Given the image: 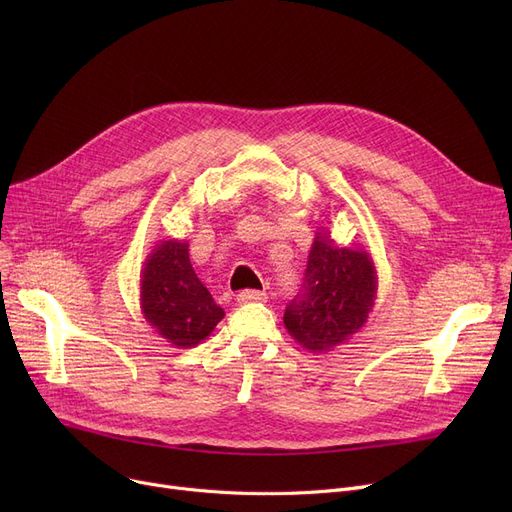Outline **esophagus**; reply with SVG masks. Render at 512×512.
I'll return each mask as SVG.
<instances>
[{
    "label": "esophagus",
    "instance_id": "esophagus-1",
    "mask_svg": "<svg viewBox=\"0 0 512 512\" xmlns=\"http://www.w3.org/2000/svg\"><path fill=\"white\" fill-rule=\"evenodd\" d=\"M236 301L238 303H265L267 294L261 290H242V292H238Z\"/></svg>",
    "mask_w": 512,
    "mask_h": 512
}]
</instances>
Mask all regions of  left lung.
I'll use <instances>...</instances> for the list:
<instances>
[{"label": "left lung", "mask_w": 512, "mask_h": 512, "mask_svg": "<svg viewBox=\"0 0 512 512\" xmlns=\"http://www.w3.org/2000/svg\"><path fill=\"white\" fill-rule=\"evenodd\" d=\"M378 272L365 249L338 247L328 228L315 232L305 284L284 313L288 334L309 353H328L357 334L375 305Z\"/></svg>", "instance_id": "obj_1"}]
</instances>
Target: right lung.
<instances>
[{
  "instance_id": "right-lung-1",
  "label": "right lung",
  "mask_w": 512,
  "mask_h": 512,
  "mask_svg": "<svg viewBox=\"0 0 512 512\" xmlns=\"http://www.w3.org/2000/svg\"><path fill=\"white\" fill-rule=\"evenodd\" d=\"M141 311L147 324L176 348L203 342L224 319L188 259L186 240H159L141 270Z\"/></svg>"
}]
</instances>
